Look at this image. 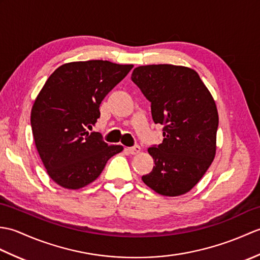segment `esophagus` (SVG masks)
Listing matches in <instances>:
<instances>
[{"label": "esophagus", "mask_w": 260, "mask_h": 260, "mask_svg": "<svg viewBox=\"0 0 260 260\" xmlns=\"http://www.w3.org/2000/svg\"><path fill=\"white\" fill-rule=\"evenodd\" d=\"M126 151L128 152L129 154H132V155H136V154H139L141 152V147L139 145H136L134 147H128L126 148Z\"/></svg>", "instance_id": "34e87169"}]
</instances>
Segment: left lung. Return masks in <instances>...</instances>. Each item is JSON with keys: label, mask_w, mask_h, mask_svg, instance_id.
Wrapping results in <instances>:
<instances>
[{"label": "left lung", "mask_w": 260, "mask_h": 260, "mask_svg": "<svg viewBox=\"0 0 260 260\" xmlns=\"http://www.w3.org/2000/svg\"><path fill=\"white\" fill-rule=\"evenodd\" d=\"M132 80L151 102L152 117L163 124L162 144L147 150L155 167L142 178L156 193L179 197L207 172L217 151L219 115L214 99L192 68L140 66Z\"/></svg>", "instance_id": "obj_1"}]
</instances>
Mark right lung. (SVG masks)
<instances>
[{
  "label": "right lung",
  "instance_id": "right-lung-1",
  "mask_svg": "<svg viewBox=\"0 0 260 260\" xmlns=\"http://www.w3.org/2000/svg\"><path fill=\"white\" fill-rule=\"evenodd\" d=\"M132 68L107 60L68 62L53 71L38 93L31 109L32 134L48 175L58 185L78 190L90 184L108 159L123 151L88 129L101 116L105 96Z\"/></svg>",
  "mask_w": 260,
  "mask_h": 260
}]
</instances>
